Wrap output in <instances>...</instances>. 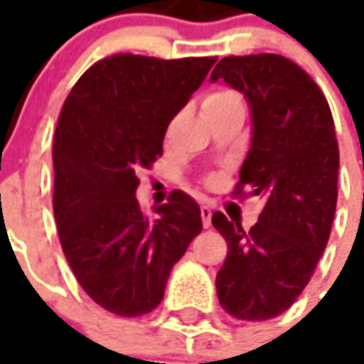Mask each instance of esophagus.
<instances>
[{"mask_svg": "<svg viewBox=\"0 0 364 364\" xmlns=\"http://www.w3.org/2000/svg\"><path fill=\"white\" fill-rule=\"evenodd\" d=\"M200 213H202L203 228H210V225H211V210H210V205H202V208H200Z\"/></svg>", "mask_w": 364, "mask_h": 364, "instance_id": "34e87169", "label": "esophagus"}]
</instances>
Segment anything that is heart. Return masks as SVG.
Segmentation results:
<instances>
[{
	"label": "heart",
	"instance_id": "obj_1",
	"mask_svg": "<svg viewBox=\"0 0 364 364\" xmlns=\"http://www.w3.org/2000/svg\"><path fill=\"white\" fill-rule=\"evenodd\" d=\"M235 102H239V97H237L233 92L219 90V92H213V94L205 97L203 107H219V105H229V104H235Z\"/></svg>",
	"mask_w": 364,
	"mask_h": 364
}]
</instances>
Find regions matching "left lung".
<instances>
[{
  "mask_svg": "<svg viewBox=\"0 0 364 364\" xmlns=\"http://www.w3.org/2000/svg\"><path fill=\"white\" fill-rule=\"evenodd\" d=\"M247 97L252 139L233 196L264 202L249 231L215 211L228 241L215 278L221 308L243 321L277 318L308 286L337 205L339 146L326 95L280 54L225 56L211 72Z\"/></svg>",
  "mask_w": 364,
  "mask_h": 364,
  "instance_id": "8db88e82",
  "label": "left lung"
}]
</instances>
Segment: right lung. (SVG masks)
Returning a JSON list of instances; mask_svg holds the SVG:
<instances>
[{
  "label": "right lung",
  "instance_id": "1",
  "mask_svg": "<svg viewBox=\"0 0 364 364\" xmlns=\"http://www.w3.org/2000/svg\"><path fill=\"white\" fill-rule=\"evenodd\" d=\"M215 56L161 60L113 54L87 68L54 133V219L84 292L123 318L153 311L170 270L202 231L200 205L180 190L153 218L136 202L139 170L162 156L168 123Z\"/></svg>",
  "mask_w": 364,
  "mask_h": 364
}]
</instances>
